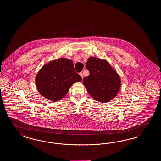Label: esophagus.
<instances>
[{
  "instance_id": "esophagus-1",
  "label": "esophagus",
  "mask_w": 161,
  "mask_h": 161,
  "mask_svg": "<svg viewBox=\"0 0 161 161\" xmlns=\"http://www.w3.org/2000/svg\"><path fill=\"white\" fill-rule=\"evenodd\" d=\"M79 75H80V76H81V78H82V79L83 78V75L82 73H80V74H79Z\"/></svg>"
}]
</instances>
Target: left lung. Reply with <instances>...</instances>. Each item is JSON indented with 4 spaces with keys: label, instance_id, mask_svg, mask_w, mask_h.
I'll return each mask as SVG.
<instances>
[{
    "label": "left lung",
    "instance_id": "obj_1",
    "mask_svg": "<svg viewBox=\"0 0 161 161\" xmlns=\"http://www.w3.org/2000/svg\"><path fill=\"white\" fill-rule=\"evenodd\" d=\"M89 75L83 80L87 92L96 101L106 102L113 99L119 91V76L105 60L90 57L86 63Z\"/></svg>",
    "mask_w": 161,
    "mask_h": 161
}]
</instances>
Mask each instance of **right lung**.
<instances>
[{"label":"right lung","instance_id":"1","mask_svg":"<svg viewBox=\"0 0 161 161\" xmlns=\"http://www.w3.org/2000/svg\"><path fill=\"white\" fill-rule=\"evenodd\" d=\"M81 81V77L75 70L73 62L65 58L45 64L36 76L39 92L44 97L53 102L65 97L74 83Z\"/></svg>","mask_w":161,"mask_h":161}]
</instances>
